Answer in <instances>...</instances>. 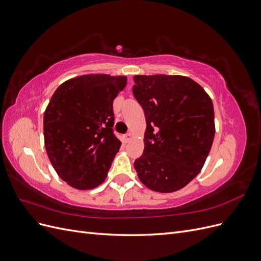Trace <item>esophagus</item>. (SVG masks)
Here are the masks:
<instances>
[{"instance_id":"1","label":"esophagus","mask_w":261,"mask_h":261,"mask_svg":"<svg viewBox=\"0 0 261 261\" xmlns=\"http://www.w3.org/2000/svg\"><path fill=\"white\" fill-rule=\"evenodd\" d=\"M133 138V134L132 133H128V134H126V135H124L123 137H122V141L123 143H128V141L130 140Z\"/></svg>"}]
</instances>
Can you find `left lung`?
<instances>
[{
  "mask_svg": "<svg viewBox=\"0 0 261 261\" xmlns=\"http://www.w3.org/2000/svg\"><path fill=\"white\" fill-rule=\"evenodd\" d=\"M133 93L147 127L134 162L141 183L159 193L186 186L201 171L215 138V111L200 85L179 75H136Z\"/></svg>",
  "mask_w": 261,
  "mask_h": 261,
  "instance_id": "1",
  "label": "left lung"
}]
</instances>
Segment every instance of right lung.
I'll return each mask as SVG.
<instances>
[{
  "label": "right lung",
  "mask_w": 261,
  "mask_h": 261,
  "mask_svg": "<svg viewBox=\"0 0 261 261\" xmlns=\"http://www.w3.org/2000/svg\"><path fill=\"white\" fill-rule=\"evenodd\" d=\"M126 76L82 75L55 90L43 116L44 146L58 175L87 191L105 181L122 143L113 134V100Z\"/></svg>",
  "instance_id": "add662e5"
}]
</instances>
